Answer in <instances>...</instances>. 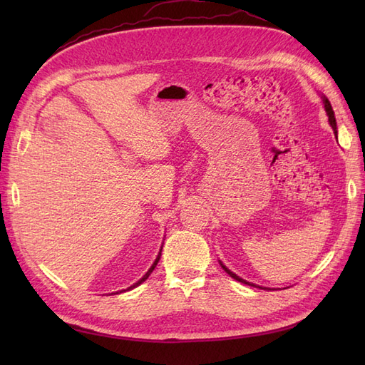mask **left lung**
<instances>
[{
	"label": "left lung",
	"instance_id": "obj_1",
	"mask_svg": "<svg viewBox=\"0 0 365 365\" xmlns=\"http://www.w3.org/2000/svg\"><path fill=\"white\" fill-rule=\"evenodd\" d=\"M322 101H323V105H324V109H326V114H327V117H329V125L332 126V129H334V134H335V137H338V128H336V120H335V113H334V109H332V105H330V102H329V98L324 96V94H322ZM219 263H220V267H222V269L230 275V277H233L235 280H237V282H240V283H245V284H250V286H254V288H260V289H267V291H271L269 288H262V286H259V284H254V283H250V282H247V280H244L242 277H239L237 274H235L233 271H230L225 264L219 260Z\"/></svg>",
	"mask_w": 365,
	"mask_h": 365
}]
</instances>
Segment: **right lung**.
Returning <instances> with one entry per match:
<instances>
[{"mask_svg":"<svg viewBox=\"0 0 365 365\" xmlns=\"http://www.w3.org/2000/svg\"><path fill=\"white\" fill-rule=\"evenodd\" d=\"M161 250H163V245H161ZM161 250H160V252H158V256H157V259H155V262H153L152 263V267L148 269V272L145 274V275H143V277L137 282V283H134V284H132V286H129V288L128 289H123V291H130V289H134V288H137V286H140L143 282H145V280H148V277H149V275L152 274V271L153 269H155V267H157V263L160 262V257H161ZM123 291H120V292H123ZM118 294V292H117Z\"/></svg>","mask_w":365,"mask_h":365,"instance_id":"add662e5","label":"right lung"}]
</instances>
